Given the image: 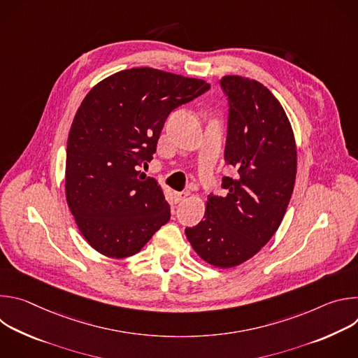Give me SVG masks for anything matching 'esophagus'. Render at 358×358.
Wrapping results in <instances>:
<instances>
[{
	"mask_svg": "<svg viewBox=\"0 0 358 358\" xmlns=\"http://www.w3.org/2000/svg\"><path fill=\"white\" fill-rule=\"evenodd\" d=\"M173 196H174V201L178 203V202H182L188 196V192H184V191L182 192H174Z\"/></svg>",
	"mask_w": 358,
	"mask_h": 358,
	"instance_id": "34e87169",
	"label": "esophagus"
}]
</instances>
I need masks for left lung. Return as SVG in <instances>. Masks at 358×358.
I'll return each mask as SVG.
<instances>
[{
  "instance_id": "left-lung-1",
  "label": "left lung",
  "mask_w": 358,
  "mask_h": 358,
  "mask_svg": "<svg viewBox=\"0 0 358 358\" xmlns=\"http://www.w3.org/2000/svg\"><path fill=\"white\" fill-rule=\"evenodd\" d=\"M228 130L224 159L238 178L224 177V195H208L203 220L185 228L199 257L218 268L243 264L278 231L293 192L294 136L279 100L262 83L224 76Z\"/></svg>"
}]
</instances>
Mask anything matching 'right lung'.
<instances>
[{"label": "right lung", "mask_w": 358, "mask_h": 358, "mask_svg": "<svg viewBox=\"0 0 358 358\" xmlns=\"http://www.w3.org/2000/svg\"><path fill=\"white\" fill-rule=\"evenodd\" d=\"M201 79L133 68L99 82L83 99L66 147V201L79 231L101 255L127 258L164 224L170 206L140 173L169 115L206 93Z\"/></svg>", "instance_id": "obj_1"}]
</instances>
